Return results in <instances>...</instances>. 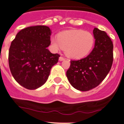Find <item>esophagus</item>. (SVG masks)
I'll return each instance as SVG.
<instances>
[{
	"mask_svg": "<svg viewBox=\"0 0 124 124\" xmlns=\"http://www.w3.org/2000/svg\"><path fill=\"white\" fill-rule=\"evenodd\" d=\"M65 60V58H64L63 56H60V58H59V60H60V61H63V60Z\"/></svg>",
	"mask_w": 124,
	"mask_h": 124,
	"instance_id": "1",
	"label": "esophagus"
}]
</instances>
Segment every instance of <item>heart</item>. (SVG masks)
Masks as SVG:
<instances>
[{
    "instance_id": "obj_1",
    "label": "heart",
    "mask_w": 124,
    "mask_h": 124,
    "mask_svg": "<svg viewBox=\"0 0 124 124\" xmlns=\"http://www.w3.org/2000/svg\"><path fill=\"white\" fill-rule=\"evenodd\" d=\"M94 42V37L91 33L81 30L64 31L58 37L51 38V43L56 49L63 48L68 57L75 59L89 54Z\"/></svg>"
}]
</instances>
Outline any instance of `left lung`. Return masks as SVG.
Instances as JSON below:
<instances>
[{
  "instance_id": "obj_1",
  "label": "left lung",
  "mask_w": 124,
  "mask_h": 124,
  "mask_svg": "<svg viewBox=\"0 0 124 124\" xmlns=\"http://www.w3.org/2000/svg\"><path fill=\"white\" fill-rule=\"evenodd\" d=\"M94 47L87 57L71 60L66 77L77 90L87 91L96 87L111 70L113 61V44L108 35L97 28L93 30Z\"/></svg>"
}]
</instances>
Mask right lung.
Segmentation results:
<instances>
[{"mask_svg":"<svg viewBox=\"0 0 124 124\" xmlns=\"http://www.w3.org/2000/svg\"><path fill=\"white\" fill-rule=\"evenodd\" d=\"M51 34L48 26H30L20 30L11 42L8 58L11 74L27 89L44 84L51 68L58 63L60 55L47 48L51 44Z\"/></svg>","mask_w":124,"mask_h":124,"instance_id":"1","label":"right lung"}]
</instances>
